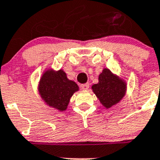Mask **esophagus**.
Wrapping results in <instances>:
<instances>
[{"label":"esophagus","instance_id":"34e87169","mask_svg":"<svg viewBox=\"0 0 160 160\" xmlns=\"http://www.w3.org/2000/svg\"><path fill=\"white\" fill-rule=\"evenodd\" d=\"M81 88L82 90H87L89 88V83H84V84L81 85Z\"/></svg>","mask_w":160,"mask_h":160}]
</instances>
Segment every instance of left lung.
Returning a JSON list of instances; mask_svg holds the SVG:
<instances>
[{"instance_id": "1", "label": "left lung", "mask_w": 160, "mask_h": 160, "mask_svg": "<svg viewBox=\"0 0 160 160\" xmlns=\"http://www.w3.org/2000/svg\"><path fill=\"white\" fill-rule=\"evenodd\" d=\"M92 90L100 102L107 108L118 103L123 98L126 83L114 75L108 69H104L100 73L98 83L92 86Z\"/></svg>"}]
</instances>
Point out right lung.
I'll return each instance as SVG.
<instances>
[{
    "mask_svg": "<svg viewBox=\"0 0 160 160\" xmlns=\"http://www.w3.org/2000/svg\"><path fill=\"white\" fill-rule=\"evenodd\" d=\"M78 90V85L69 80L62 70L57 72L47 70L39 83V92L44 101L61 111L66 110L70 98Z\"/></svg>",
    "mask_w": 160,
    "mask_h": 160,
    "instance_id": "obj_1",
    "label": "right lung"
}]
</instances>
